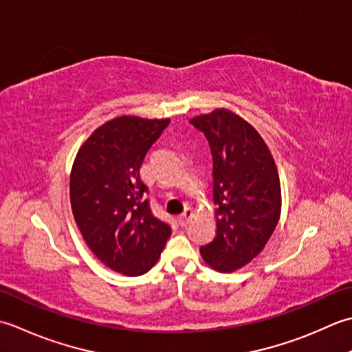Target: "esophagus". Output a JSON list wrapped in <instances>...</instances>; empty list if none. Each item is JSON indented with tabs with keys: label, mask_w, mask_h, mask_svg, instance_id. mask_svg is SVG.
<instances>
[{
	"label": "esophagus",
	"mask_w": 352,
	"mask_h": 352,
	"mask_svg": "<svg viewBox=\"0 0 352 352\" xmlns=\"http://www.w3.org/2000/svg\"><path fill=\"white\" fill-rule=\"evenodd\" d=\"M191 217H192L191 208H185V211L181 214V216H179V223H181L182 226H185L186 223H188Z\"/></svg>",
	"instance_id": "obj_1"
}]
</instances>
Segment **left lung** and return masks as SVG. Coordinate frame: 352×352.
I'll return each mask as SVG.
<instances>
[{"label":"left lung","mask_w":352,"mask_h":352,"mask_svg":"<svg viewBox=\"0 0 352 352\" xmlns=\"http://www.w3.org/2000/svg\"><path fill=\"white\" fill-rule=\"evenodd\" d=\"M190 123L204 132L212 155L216 236L200 248L211 269L235 272L261 252L281 216V184L266 142L235 112L219 107Z\"/></svg>","instance_id":"obj_1"}]
</instances>
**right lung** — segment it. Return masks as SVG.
Listing matches in <instances>:
<instances>
[{
    "label": "right lung",
    "mask_w": 352,
    "mask_h": 352,
    "mask_svg": "<svg viewBox=\"0 0 352 352\" xmlns=\"http://www.w3.org/2000/svg\"><path fill=\"white\" fill-rule=\"evenodd\" d=\"M170 123L135 116L97 127L78 148L69 176V200L83 240L104 266L126 276L152 269L171 228L144 199L141 164Z\"/></svg>",
    "instance_id": "add662e5"
}]
</instances>
